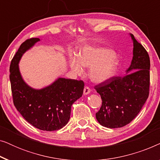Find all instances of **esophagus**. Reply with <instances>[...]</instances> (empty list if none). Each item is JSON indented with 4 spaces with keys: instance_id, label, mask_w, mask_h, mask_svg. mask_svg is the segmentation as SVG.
<instances>
[{
    "instance_id": "esophagus-1",
    "label": "esophagus",
    "mask_w": 160,
    "mask_h": 160,
    "mask_svg": "<svg viewBox=\"0 0 160 160\" xmlns=\"http://www.w3.org/2000/svg\"><path fill=\"white\" fill-rule=\"evenodd\" d=\"M89 93H90V89H89L88 87H85L84 89V95H87Z\"/></svg>"
}]
</instances>
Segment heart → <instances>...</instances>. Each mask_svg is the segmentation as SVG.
<instances>
[{
	"label": "heart",
	"mask_w": 160,
	"mask_h": 160,
	"mask_svg": "<svg viewBox=\"0 0 160 160\" xmlns=\"http://www.w3.org/2000/svg\"><path fill=\"white\" fill-rule=\"evenodd\" d=\"M69 66L76 73L82 74L84 68H89V76L97 84L106 82L116 75L119 66V59L110 49L87 46L82 48L77 59L71 58Z\"/></svg>",
	"instance_id": "1"
}]
</instances>
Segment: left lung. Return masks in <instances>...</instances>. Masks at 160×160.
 <instances>
[{
	"mask_svg": "<svg viewBox=\"0 0 160 160\" xmlns=\"http://www.w3.org/2000/svg\"><path fill=\"white\" fill-rule=\"evenodd\" d=\"M130 36L133 43V57L125 75L113 77L95 87L102 99L96 119L102 126L108 128H122L132 122L149 93V56L134 36Z\"/></svg>",
	"mask_w": 160,
	"mask_h": 160,
	"instance_id": "left-lung-1",
	"label": "left lung"
}]
</instances>
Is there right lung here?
I'll return each mask as SVG.
<instances>
[{"label":"right lung","mask_w":160,"mask_h":160,"mask_svg":"<svg viewBox=\"0 0 160 160\" xmlns=\"http://www.w3.org/2000/svg\"><path fill=\"white\" fill-rule=\"evenodd\" d=\"M40 38L28 39L19 47L10 65V82L14 104L28 122L44 131H54L67 124L71 106L82 96V81L58 78L41 89L29 86L23 79L19 62L28 50Z\"/></svg>","instance_id":"right-lung-1"}]
</instances>
